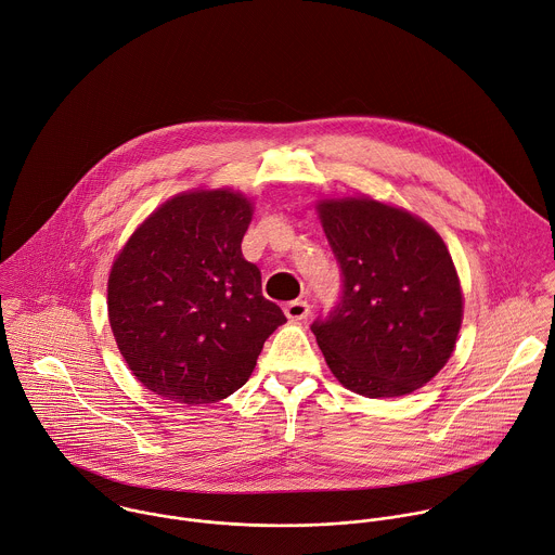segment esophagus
I'll return each mask as SVG.
<instances>
[{"label":"esophagus","mask_w":555,"mask_h":555,"mask_svg":"<svg viewBox=\"0 0 555 555\" xmlns=\"http://www.w3.org/2000/svg\"><path fill=\"white\" fill-rule=\"evenodd\" d=\"M283 311H285V315L292 320V322H300V320H305L307 315H309V305H307V300H292V302H287L285 307H283Z\"/></svg>","instance_id":"obj_1"}]
</instances>
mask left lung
I'll return each mask as SVG.
<instances>
[{"label":"left lung","mask_w":555,"mask_h":555,"mask_svg":"<svg viewBox=\"0 0 555 555\" xmlns=\"http://www.w3.org/2000/svg\"><path fill=\"white\" fill-rule=\"evenodd\" d=\"M318 214L341 270L339 302L311 324L331 373L371 399L423 388L462 326L460 279L442 237L371 198L324 201Z\"/></svg>","instance_id":"1"}]
</instances>
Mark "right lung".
Masks as SVG:
<instances>
[{
  "label": "right lung",
  "mask_w": 555,
  "mask_h": 555,
  "mask_svg": "<svg viewBox=\"0 0 555 555\" xmlns=\"http://www.w3.org/2000/svg\"><path fill=\"white\" fill-rule=\"evenodd\" d=\"M250 203L229 190L180 194L128 240L108 276V320L132 375L154 395L216 403L253 375L285 322L242 255Z\"/></svg>",
  "instance_id": "1"
}]
</instances>
